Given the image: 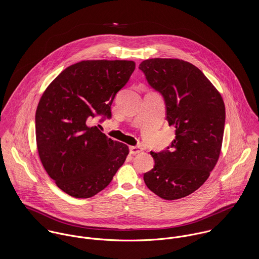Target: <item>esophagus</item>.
Wrapping results in <instances>:
<instances>
[{"label": "esophagus", "instance_id": "1", "mask_svg": "<svg viewBox=\"0 0 259 259\" xmlns=\"http://www.w3.org/2000/svg\"><path fill=\"white\" fill-rule=\"evenodd\" d=\"M143 151V148L141 147H131L130 148V153L135 155V154H138V153H141Z\"/></svg>", "mask_w": 259, "mask_h": 259}]
</instances>
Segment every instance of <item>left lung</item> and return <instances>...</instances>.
Returning a JSON list of instances; mask_svg holds the SVG:
<instances>
[{
	"mask_svg": "<svg viewBox=\"0 0 259 259\" xmlns=\"http://www.w3.org/2000/svg\"><path fill=\"white\" fill-rule=\"evenodd\" d=\"M139 69L159 93L165 118L176 128L170 146L150 152L154 166L144 175L148 188L174 200L205 183L222 149L225 107L221 94L195 66L177 59H150Z\"/></svg>",
	"mask_w": 259,
	"mask_h": 259,
	"instance_id": "1",
	"label": "left lung"
}]
</instances>
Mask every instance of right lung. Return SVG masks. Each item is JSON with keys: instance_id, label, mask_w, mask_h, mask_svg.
Returning a JSON list of instances; mask_svg holds the SVG:
<instances>
[{"instance_id": "1", "label": "right lung", "mask_w": 259, "mask_h": 259, "mask_svg": "<svg viewBox=\"0 0 259 259\" xmlns=\"http://www.w3.org/2000/svg\"><path fill=\"white\" fill-rule=\"evenodd\" d=\"M135 68L132 61H83L63 71L40 98L36 111L38 155L50 178L69 195L94 196L123 164L127 146L89 121L111 118V104Z\"/></svg>"}]
</instances>
